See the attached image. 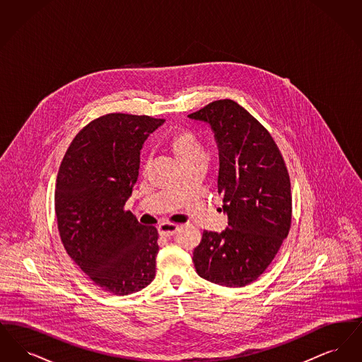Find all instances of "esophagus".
Masks as SVG:
<instances>
[{
  "mask_svg": "<svg viewBox=\"0 0 362 362\" xmlns=\"http://www.w3.org/2000/svg\"><path fill=\"white\" fill-rule=\"evenodd\" d=\"M177 230H179V225L170 224V223H163V224L158 225V233H160V236H164V238L173 236Z\"/></svg>",
  "mask_w": 362,
  "mask_h": 362,
  "instance_id": "34e87169",
  "label": "esophagus"
}]
</instances>
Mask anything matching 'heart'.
Segmentation results:
<instances>
[{
    "mask_svg": "<svg viewBox=\"0 0 362 362\" xmlns=\"http://www.w3.org/2000/svg\"><path fill=\"white\" fill-rule=\"evenodd\" d=\"M170 146L182 165L189 163L206 161V152L198 134L189 129H182L173 133Z\"/></svg>",
    "mask_w": 362,
    "mask_h": 362,
    "instance_id": "heart-1",
    "label": "heart"
}]
</instances>
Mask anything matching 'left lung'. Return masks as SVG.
I'll list each match as a JSON object with an SVG mask.
<instances>
[{
    "label": "left lung",
    "instance_id": "1",
    "mask_svg": "<svg viewBox=\"0 0 362 362\" xmlns=\"http://www.w3.org/2000/svg\"><path fill=\"white\" fill-rule=\"evenodd\" d=\"M189 118L206 122L214 133L228 216L225 230L204 232L192 262L207 281L241 288L264 273L289 233V173L270 133L236 102L216 100Z\"/></svg>",
    "mask_w": 362,
    "mask_h": 362
}]
</instances>
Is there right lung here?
I'll use <instances>...</instances> for the list:
<instances>
[{"instance_id": "obj_1", "label": "right lung", "mask_w": 362, "mask_h": 362, "mask_svg": "<svg viewBox=\"0 0 362 362\" xmlns=\"http://www.w3.org/2000/svg\"><path fill=\"white\" fill-rule=\"evenodd\" d=\"M164 119L107 114L74 137L61 163L55 214L74 263L105 292L126 296L156 276L158 233L124 211L138 179L145 139Z\"/></svg>"}]
</instances>
